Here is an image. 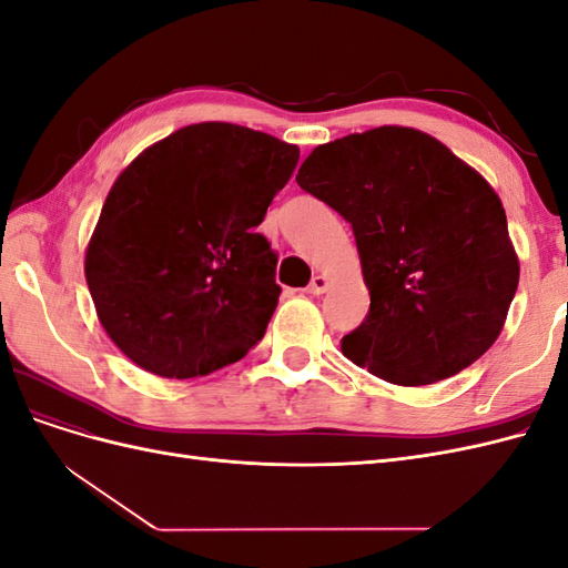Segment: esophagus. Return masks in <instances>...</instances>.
Returning <instances> with one entry per match:
<instances>
[{
  "mask_svg": "<svg viewBox=\"0 0 568 568\" xmlns=\"http://www.w3.org/2000/svg\"><path fill=\"white\" fill-rule=\"evenodd\" d=\"M329 277H324V274H315V277L311 280V284L305 286V291L307 294H313V296H320V294H326V291H329Z\"/></svg>",
  "mask_w": 568,
  "mask_h": 568,
  "instance_id": "34e87169",
  "label": "esophagus"
}]
</instances>
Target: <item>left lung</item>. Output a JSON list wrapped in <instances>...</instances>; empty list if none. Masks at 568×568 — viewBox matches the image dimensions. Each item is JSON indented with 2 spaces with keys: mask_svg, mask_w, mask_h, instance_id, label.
<instances>
[{
  "mask_svg": "<svg viewBox=\"0 0 568 568\" xmlns=\"http://www.w3.org/2000/svg\"><path fill=\"white\" fill-rule=\"evenodd\" d=\"M296 182L353 225L369 315L341 351L398 386L467 369L500 336L519 257L500 196L436 136L382 125L313 149Z\"/></svg>",
  "mask_w": 568,
  "mask_h": 568,
  "instance_id": "obj_1",
  "label": "left lung"
}]
</instances>
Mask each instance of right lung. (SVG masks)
Masks as SVG:
<instances>
[{
	"label": "right lung",
	"instance_id": "right-lung-1",
	"mask_svg": "<svg viewBox=\"0 0 568 568\" xmlns=\"http://www.w3.org/2000/svg\"><path fill=\"white\" fill-rule=\"evenodd\" d=\"M301 151L232 123L151 144L113 182L84 253L97 317L134 365L192 379L263 338L282 288L257 234Z\"/></svg>",
	"mask_w": 568,
	"mask_h": 568
}]
</instances>
